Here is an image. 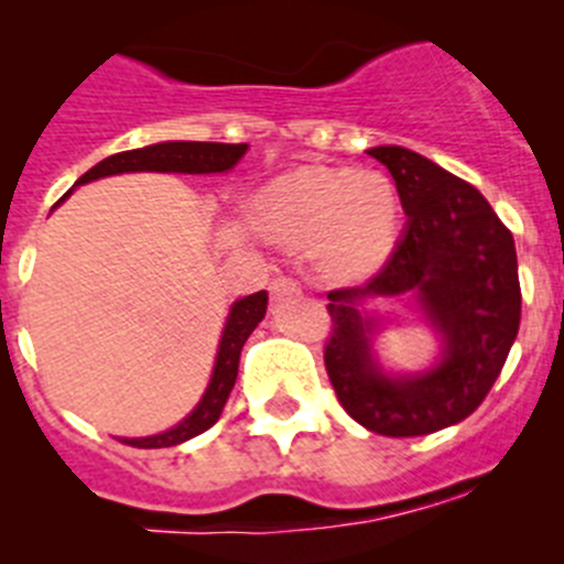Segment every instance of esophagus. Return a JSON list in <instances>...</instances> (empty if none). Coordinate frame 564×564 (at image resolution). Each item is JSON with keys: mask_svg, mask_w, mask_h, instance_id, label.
Returning a JSON list of instances; mask_svg holds the SVG:
<instances>
[{"mask_svg": "<svg viewBox=\"0 0 564 564\" xmlns=\"http://www.w3.org/2000/svg\"><path fill=\"white\" fill-rule=\"evenodd\" d=\"M299 285L296 282H293L291 276H276L271 282V296L276 299V302H285V299H293V296H299Z\"/></svg>", "mask_w": 564, "mask_h": 564, "instance_id": "esophagus-1", "label": "esophagus"}]
</instances>
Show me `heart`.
I'll return each instance as SVG.
<instances>
[{"label":"heart","instance_id":"heart-1","mask_svg":"<svg viewBox=\"0 0 564 564\" xmlns=\"http://www.w3.org/2000/svg\"><path fill=\"white\" fill-rule=\"evenodd\" d=\"M257 220L282 246L316 248L333 282H358L390 257L401 203L395 183L376 169L299 166L262 188Z\"/></svg>","mask_w":564,"mask_h":564}]
</instances>
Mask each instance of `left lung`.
<instances>
[{
    "mask_svg": "<svg viewBox=\"0 0 564 564\" xmlns=\"http://www.w3.org/2000/svg\"><path fill=\"white\" fill-rule=\"evenodd\" d=\"M390 169L406 228L378 276L330 291L333 333L325 367L338 403L364 430L415 437L455 426L495 387L520 330L514 237L466 181L403 147L367 149ZM412 292L442 338L430 371L387 373L371 350L376 295Z\"/></svg>",
    "mask_w": 564,
    "mask_h": 564,
    "instance_id": "1",
    "label": "left lung"
}]
</instances>
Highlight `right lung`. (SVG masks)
I'll return each instance as SVG.
<instances>
[{"mask_svg": "<svg viewBox=\"0 0 564 564\" xmlns=\"http://www.w3.org/2000/svg\"><path fill=\"white\" fill-rule=\"evenodd\" d=\"M248 152V143H203V141H163L152 143L143 149H129V152H118L104 158L101 163L89 169L87 174L78 177V186L98 177H112V174L123 172H174V174H217L228 172L242 161V154ZM69 188L64 197H69ZM62 197V200H64ZM58 200V203H62ZM268 311V293L259 291L246 299H237L228 311L226 327H223L220 347H217V358H214V372L208 381L206 392H203L200 403L183 417L177 426L161 432V435L149 437H121V443L138 446V449H166V446H177L192 437L203 435L212 430L214 423L220 421L223 406H226L228 395L234 390L239 370V352L253 327L265 318Z\"/></svg>", "mask_w": 564, "mask_h": 564, "instance_id": "obj_1", "label": "right lung"}]
</instances>
